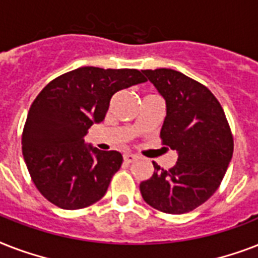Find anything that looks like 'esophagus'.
<instances>
[{
  "instance_id": "34e87169",
  "label": "esophagus",
  "mask_w": 258,
  "mask_h": 258,
  "mask_svg": "<svg viewBox=\"0 0 258 258\" xmlns=\"http://www.w3.org/2000/svg\"><path fill=\"white\" fill-rule=\"evenodd\" d=\"M123 159H124L125 163H133L134 161H137L138 157H137V155H134V154L127 153V154H124V155H123Z\"/></svg>"
}]
</instances>
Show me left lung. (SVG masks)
<instances>
[{
  "instance_id": "obj_1",
  "label": "left lung",
  "mask_w": 258,
  "mask_h": 258,
  "mask_svg": "<svg viewBox=\"0 0 258 258\" xmlns=\"http://www.w3.org/2000/svg\"><path fill=\"white\" fill-rule=\"evenodd\" d=\"M143 74L166 100L162 145L178 151L169 170L153 162V176L141 183L143 200L167 214H183L206 202L220 187L234 142L229 121L212 91L178 71L159 68Z\"/></svg>"
}]
</instances>
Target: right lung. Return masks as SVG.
<instances>
[{"label": "right lung", "mask_w": 258, "mask_h": 258, "mask_svg": "<svg viewBox=\"0 0 258 258\" xmlns=\"http://www.w3.org/2000/svg\"><path fill=\"white\" fill-rule=\"evenodd\" d=\"M145 82L138 70L82 67L38 93L22 131V155L34 186L50 204L78 210L103 198L123 157L87 147L83 138L104 120L115 93Z\"/></svg>", "instance_id": "add662e5"}]
</instances>
